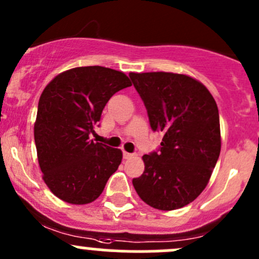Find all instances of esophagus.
Instances as JSON below:
<instances>
[{
	"instance_id": "esophagus-1",
	"label": "esophagus",
	"mask_w": 259,
	"mask_h": 259,
	"mask_svg": "<svg viewBox=\"0 0 259 259\" xmlns=\"http://www.w3.org/2000/svg\"><path fill=\"white\" fill-rule=\"evenodd\" d=\"M122 156H124V159H130V158H133V156H134V154H132V153H127V151H122Z\"/></svg>"
}]
</instances>
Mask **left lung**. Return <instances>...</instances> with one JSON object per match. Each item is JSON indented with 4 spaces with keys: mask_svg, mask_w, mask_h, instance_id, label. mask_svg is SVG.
Here are the masks:
<instances>
[{
    "mask_svg": "<svg viewBox=\"0 0 259 259\" xmlns=\"http://www.w3.org/2000/svg\"><path fill=\"white\" fill-rule=\"evenodd\" d=\"M154 132L163 133L158 151L143 156L144 173L133 179L150 207L174 210L207 187L221 153L215 100L193 77L173 72H130Z\"/></svg>",
    "mask_w": 259,
    "mask_h": 259,
    "instance_id": "left-lung-1",
    "label": "left lung"
}]
</instances>
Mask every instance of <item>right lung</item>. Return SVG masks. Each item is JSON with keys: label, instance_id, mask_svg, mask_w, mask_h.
I'll return each mask as SVG.
<instances>
[{"label": "right lung", "instance_id": "add662e5", "mask_svg": "<svg viewBox=\"0 0 259 259\" xmlns=\"http://www.w3.org/2000/svg\"><path fill=\"white\" fill-rule=\"evenodd\" d=\"M129 86L124 72L85 66L61 72L44 89L33 129L37 159L44 182L64 202H94L119 168L121 150L90 134L111 96Z\"/></svg>", "mask_w": 259, "mask_h": 259}]
</instances>
